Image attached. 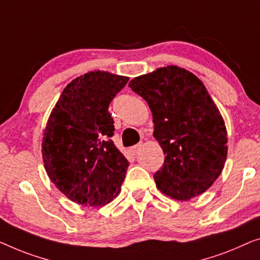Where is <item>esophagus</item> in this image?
I'll use <instances>...</instances> for the list:
<instances>
[{"label": "esophagus", "instance_id": "1", "mask_svg": "<svg viewBox=\"0 0 260 260\" xmlns=\"http://www.w3.org/2000/svg\"><path fill=\"white\" fill-rule=\"evenodd\" d=\"M142 142H139V144H137L135 146H133V147L131 148V151H132V153H133V154H138L139 152L141 151V148H142Z\"/></svg>", "mask_w": 260, "mask_h": 260}]
</instances>
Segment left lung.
I'll return each mask as SVG.
<instances>
[{"mask_svg": "<svg viewBox=\"0 0 260 260\" xmlns=\"http://www.w3.org/2000/svg\"><path fill=\"white\" fill-rule=\"evenodd\" d=\"M147 101L154 138L165 160L154 180L177 200L202 194L220 175L228 154V133L204 83L177 66L159 68L128 83Z\"/></svg>", "mask_w": 260, "mask_h": 260, "instance_id": "8db88e82", "label": "left lung"}]
</instances>
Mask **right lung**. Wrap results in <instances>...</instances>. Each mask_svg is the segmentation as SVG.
Wrapping results in <instances>:
<instances>
[{
    "instance_id": "right-lung-1",
    "label": "right lung",
    "mask_w": 260,
    "mask_h": 260,
    "mask_svg": "<svg viewBox=\"0 0 260 260\" xmlns=\"http://www.w3.org/2000/svg\"><path fill=\"white\" fill-rule=\"evenodd\" d=\"M126 76L89 72L67 85L43 133L47 174L72 202L102 206L118 196L129 166L115 147L108 107Z\"/></svg>"
}]
</instances>
